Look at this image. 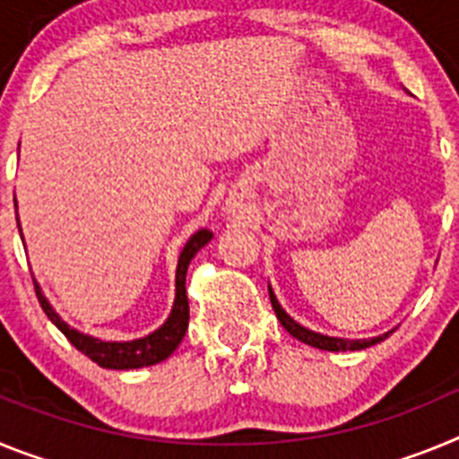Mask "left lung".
Masks as SVG:
<instances>
[{
	"mask_svg": "<svg viewBox=\"0 0 459 459\" xmlns=\"http://www.w3.org/2000/svg\"><path fill=\"white\" fill-rule=\"evenodd\" d=\"M269 296H271V306H273L275 310V317L280 319V324H282V328H285L287 333L294 335L296 340H301V342L310 344V347H317V350H326V351H354V350H366V347H370V344H377L381 342V340H386L388 335L393 333V331H388V333L379 335V338H372V340H344V338H328V335H322V333H315V331H310V328L301 326V324H296L294 319L287 315L282 307H280L278 299H275V294L271 291L269 287Z\"/></svg>",
	"mask_w": 459,
	"mask_h": 459,
	"instance_id": "8db88e82",
	"label": "left lung"
}]
</instances>
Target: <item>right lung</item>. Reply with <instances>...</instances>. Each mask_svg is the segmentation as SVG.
Returning <instances> with one entry per match:
<instances>
[{
    "label": "right lung",
    "mask_w": 459,
    "mask_h": 459,
    "mask_svg": "<svg viewBox=\"0 0 459 459\" xmlns=\"http://www.w3.org/2000/svg\"><path fill=\"white\" fill-rule=\"evenodd\" d=\"M213 237V232L209 230H200L197 234L188 238V243L181 250L179 266H177V299H174L172 315L168 317V322L163 326L153 331L152 335L140 340H131V342H103L99 338H91V335H84L80 331H73L68 324H64L59 319L55 310L50 307V303L46 301V296L40 294L39 285H34L36 296H39V303L43 307V312L48 315L52 324H55L59 331L68 338V342L75 347L78 351H82L84 356L99 363L100 368H112V370H131V368H144L153 366V363H160V360L168 359L179 342L184 340L186 331H188V296H186V271H188L190 259L197 255V250L209 243V238Z\"/></svg>",
    "instance_id": "add662e5"
}]
</instances>
